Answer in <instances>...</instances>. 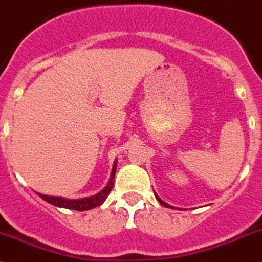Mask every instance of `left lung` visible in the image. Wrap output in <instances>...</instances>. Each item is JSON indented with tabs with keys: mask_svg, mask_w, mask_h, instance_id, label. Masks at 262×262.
Masks as SVG:
<instances>
[{
	"mask_svg": "<svg viewBox=\"0 0 262 262\" xmlns=\"http://www.w3.org/2000/svg\"><path fill=\"white\" fill-rule=\"evenodd\" d=\"M154 194H155V198H156V199H158V202L160 203L161 205H164V207H167V208H169V207H172V205H169V204H168V203H165L164 200H161L160 198L158 196V194H156V192H154Z\"/></svg>",
	"mask_w": 262,
	"mask_h": 262,
	"instance_id": "left-lung-1",
	"label": "left lung"
}]
</instances>
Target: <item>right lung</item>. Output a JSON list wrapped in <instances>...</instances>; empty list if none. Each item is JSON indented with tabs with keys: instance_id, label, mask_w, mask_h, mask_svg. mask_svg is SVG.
<instances>
[{
	"instance_id": "obj_1",
	"label": "right lung",
	"mask_w": 262,
	"mask_h": 262,
	"mask_svg": "<svg viewBox=\"0 0 262 262\" xmlns=\"http://www.w3.org/2000/svg\"><path fill=\"white\" fill-rule=\"evenodd\" d=\"M116 165L117 160H115L114 165H112L111 176H110V181L107 183V186H104L103 190L98 192V194L92 195V196L88 198H81V199H66L62 196H49V195L43 194H37L40 195V198H42L43 200H46L50 204L55 205V207H59V208H67V209H75V211H88V209H93L98 205L103 204L104 200L108 196L110 191L112 190L114 186V180H115V173H116Z\"/></svg>"
}]
</instances>
